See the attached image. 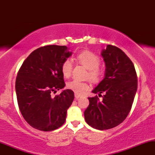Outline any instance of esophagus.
<instances>
[{"instance_id":"obj_1","label":"esophagus","mask_w":155,"mask_h":155,"mask_svg":"<svg viewBox=\"0 0 155 155\" xmlns=\"http://www.w3.org/2000/svg\"><path fill=\"white\" fill-rule=\"evenodd\" d=\"M79 97H81V95H78V94H75V98L76 99H79Z\"/></svg>"}]
</instances>
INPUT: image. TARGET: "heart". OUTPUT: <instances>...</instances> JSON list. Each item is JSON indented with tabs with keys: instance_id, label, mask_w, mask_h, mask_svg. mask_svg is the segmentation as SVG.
Returning <instances> with one entry per match:
<instances>
[{
	"instance_id": "b5f03b06",
	"label": "heart",
	"mask_w": 155,
	"mask_h": 155,
	"mask_svg": "<svg viewBox=\"0 0 155 155\" xmlns=\"http://www.w3.org/2000/svg\"><path fill=\"white\" fill-rule=\"evenodd\" d=\"M77 60L81 64L90 71L89 76L92 81H98L102 76V71L99 68L100 59L97 56L90 51H84L78 54ZM73 64L71 60H65L62 64L61 71L65 77H69L71 74ZM67 87L75 93L81 95L84 94L89 89L88 84L86 82L74 79L67 84Z\"/></svg>"
}]
</instances>
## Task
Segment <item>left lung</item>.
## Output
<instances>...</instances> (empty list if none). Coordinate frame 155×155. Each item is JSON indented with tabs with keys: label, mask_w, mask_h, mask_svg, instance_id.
Masks as SVG:
<instances>
[{
	"label": "left lung",
	"mask_w": 155,
	"mask_h": 155,
	"mask_svg": "<svg viewBox=\"0 0 155 155\" xmlns=\"http://www.w3.org/2000/svg\"><path fill=\"white\" fill-rule=\"evenodd\" d=\"M106 65L104 78L92 92L101 96L89 97L84 111L87 123L93 128L107 130L122 123L128 115L134 101L138 79L133 63L118 47L107 45L101 53Z\"/></svg>",
	"instance_id": "8db88e82"
}]
</instances>
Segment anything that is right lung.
<instances>
[{"label":"right lung","mask_w":155,"mask_h":155,"mask_svg":"<svg viewBox=\"0 0 155 155\" xmlns=\"http://www.w3.org/2000/svg\"><path fill=\"white\" fill-rule=\"evenodd\" d=\"M71 55L65 46H45L33 51L19 69L15 84L19 108L35 129L51 131L65 122L74 92L64 90L54 97L51 93L65 87L61 66Z\"/></svg>","instance_id":"right-lung-1"}]
</instances>
